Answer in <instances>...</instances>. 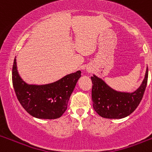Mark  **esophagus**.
<instances>
[{
  "instance_id": "esophagus-1",
  "label": "esophagus",
  "mask_w": 152,
  "mask_h": 152,
  "mask_svg": "<svg viewBox=\"0 0 152 152\" xmlns=\"http://www.w3.org/2000/svg\"><path fill=\"white\" fill-rule=\"evenodd\" d=\"M88 72H91V70H88Z\"/></svg>"
}]
</instances>
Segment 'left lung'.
<instances>
[{
	"mask_svg": "<svg viewBox=\"0 0 152 152\" xmlns=\"http://www.w3.org/2000/svg\"><path fill=\"white\" fill-rule=\"evenodd\" d=\"M148 70L145 78L134 92H121L110 88L107 83L95 75L92 80V101L94 110L100 116L107 119H122L135 110L142 100L148 82Z\"/></svg>",
	"mask_w": 152,
	"mask_h": 152,
	"instance_id": "left-lung-1",
	"label": "left lung"
}]
</instances>
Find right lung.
Segmentation results:
<instances>
[{"label":"right lung","instance_id":"right-lung-1","mask_svg":"<svg viewBox=\"0 0 152 152\" xmlns=\"http://www.w3.org/2000/svg\"><path fill=\"white\" fill-rule=\"evenodd\" d=\"M81 72L65 75L57 81L47 84H29L21 78L14 58L12 81L19 102L25 110L38 119L59 118L65 112L68 100L75 89Z\"/></svg>","mask_w":152,"mask_h":152}]
</instances>
